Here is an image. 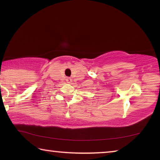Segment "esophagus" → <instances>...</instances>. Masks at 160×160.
Wrapping results in <instances>:
<instances>
[{
    "label": "esophagus",
    "mask_w": 160,
    "mask_h": 160,
    "mask_svg": "<svg viewBox=\"0 0 160 160\" xmlns=\"http://www.w3.org/2000/svg\"><path fill=\"white\" fill-rule=\"evenodd\" d=\"M66 82H68V83L72 82V79H71V78H66Z\"/></svg>",
    "instance_id": "esophagus-1"
}]
</instances>
